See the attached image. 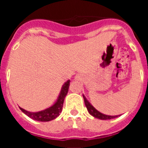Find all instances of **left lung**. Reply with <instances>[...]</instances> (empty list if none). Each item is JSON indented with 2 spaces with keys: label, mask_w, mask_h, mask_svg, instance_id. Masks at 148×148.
Instances as JSON below:
<instances>
[{
  "label": "left lung",
  "mask_w": 148,
  "mask_h": 148,
  "mask_svg": "<svg viewBox=\"0 0 148 148\" xmlns=\"http://www.w3.org/2000/svg\"><path fill=\"white\" fill-rule=\"evenodd\" d=\"M84 101V104H85L86 108H87V111L89 112L90 115H92L93 117L95 118H97L101 120H108V119H112L117 118L119 116H120L121 115H118V116H109V115H105L104 113H101V112H99V110L95 109L92 104L89 102V101L86 99V97L84 96V95H83Z\"/></svg>",
  "instance_id": "left-lung-1"
}]
</instances>
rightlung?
<instances>
[{
    "label": "right lung",
    "mask_w": 148,
    "mask_h": 148,
    "mask_svg": "<svg viewBox=\"0 0 148 148\" xmlns=\"http://www.w3.org/2000/svg\"><path fill=\"white\" fill-rule=\"evenodd\" d=\"M70 82V80H67L63 84L58 99L56 101V102L53 105L50 106L49 108L43 110L38 111V112H29V111L23 109L20 107H19V108L24 114L27 115L32 119L36 120V121H49L55 119L59 116L60 113L62 111L63 104H64V101L65 97H66L68 90H69Z\"/></svg>",
    "instance_id": "obj_1"
}]
</instances>
